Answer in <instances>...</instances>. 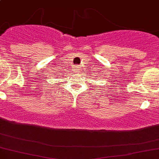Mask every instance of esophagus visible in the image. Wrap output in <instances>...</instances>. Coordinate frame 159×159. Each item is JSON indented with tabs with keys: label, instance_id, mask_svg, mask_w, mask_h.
<instances>
[{
	"label": "esophagus",
	"instance_id": "obj_1",
	"mask_svg": "<svg viewBox=\"0 0 159 159\" xmlns=\"http://www.w3.org/2000/svg\"><path fill=\"white\" fill-rule=\"evenodd\" d=\"M76 70H79V67H78V66H77V68H76Z\"/></svg>",
	"mask_w": 159,
	"mask_h": 159
}]
</instances>
